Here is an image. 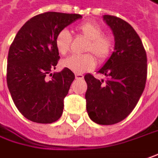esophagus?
<instances>
[{
    "mask_svg": "<svg viewBox=\"0 0 158 158\" xmlns=\"http://www.w3.org/2000/svg\"><path fill=\"white\" fill-rule=\"evenodd\" d=\"M84 78V76L80 73H76L75 74V79H82Z\"/></svg>",
    "mask_w": 158,
    "mask_h": 158,
    "instance_id": "obj_1",
    "label": "esophagus"
}]
</instances>
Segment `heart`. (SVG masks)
I'll list each match as a JSON object with an SVG mask.
<instances>
[{"label":"heart","instance_id":"1","mask_svg":"<svg viewBox=\"0 0 158 158\" xmlns=\"http://www.w3.org/2000/svg\"><path fill=\"white\" fill-rule=\"evenodd\" d=\"M80 35L88 40L85 44V51L92 52L99 62L105 61L109 57L112 49V40L110 36L102 34L99 26L93 22H84L76 27ZM72 37L67 29H62L55 38V46L58 52L61 54L67 53L70 49ZM62 65L73 71V73H82L93 69L95 65V60L90 53L82 55H71L64 59Z\"/></svg>","mask_w":158,"mask_h":158}]
</instances>
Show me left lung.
Returning <instances> with one entry per match:
<instances>
[{
	"mask_svg": "<svg viewBox=\"0 0 158 158\" xmlns=\"http://www.w3.org/2000/svg\"><path fill=\"white\" fill-rule=\"evenodd\" d=\"M114 35V52L98 73L107 79L88 73L85 93L89 118L98 124L109 125L124 119L137 106L145 87L147 56L142 40L125 20L103 15Z\"/></svg>",
	"mask_w": 158,
	"mask_h": 158,
	"instance_id": "left-lung-1",
	"label": "left lung"
}]
</instances>
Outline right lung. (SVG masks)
I'll return each mask as SVG.
<instances>
[{
	"label": "right lung",
	"mask_w": 158,
	"mask_h": 158,
	"mask_svg": "<svg viewBox=\"0 0 158 158\" xmlns=\"http://www.w3.org/2000/svg\"><path fill=\"white\" fill-rule=\"evenodd\" d=\"M82 16L47 12L34 16L21 27L7 56V83L13 101L30 121L51 124L59 119L74 73L67 68L55 69L59 52L58 33ZM52 78L49 80L47 75Z\"/></svg>",
	"instance_id": "add662e5"
}]
</instances>
